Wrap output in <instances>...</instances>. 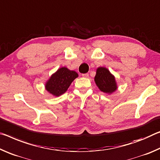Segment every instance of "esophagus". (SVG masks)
Instances as JSON below:
<instances>
[{
    "label": "esophagus",
    "instance_id": "1",
    "mask_svg": "<svg viewBox=\"0 0 160 160\" xmlns=\"http://www.w3.org/2000/svg\"><path fill=\"white\" fill-rule=\"evenodd\" d=\"M82 77H85V78H88V73H86V74H83Z\"/></svg>",
    "mask_w": 160,
    "mask_h": 160
}]
</instances>
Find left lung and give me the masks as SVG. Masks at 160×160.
<instances>
[{
    "mask_svg": "<svg viewBox=\"0 0 160 160\" xmlns=\"http://www.w3.org/2000/svg\"><path fill=\"white\" fill-rule=\"evenodd\" d=\"M94 81L99 90L105 93L112 94L118 89L116 77L106 67L97 68Z\"/></svg>",
    "mask_w": 160,
    "mask_h": 160,
    "instance_id": "obj_1",
    "label": "left lung"
}]
</instances>
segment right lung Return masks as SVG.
<instances>
[{
	"label": "right lung",
	"instance_id": "add662e5",
	"mask_svg": "<svg viewBox=\"0 0 160 160\" xmlns=\"http://www.w3.org/2000/svg\"><path fill=\"white\" fill-rule=\"evenodd\" d=\"M78 77L75 71L66 67H60L47 80L44 88L49 93L57 97L66 92L71 83Z\"/></svg>",
	"mask_w": 160,
	"mask_h": 160
}]
</instances>
